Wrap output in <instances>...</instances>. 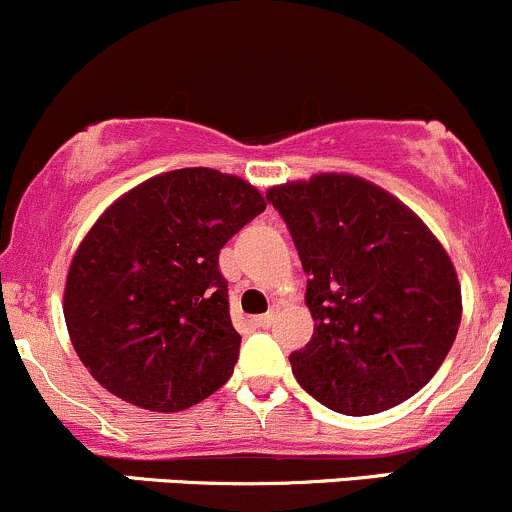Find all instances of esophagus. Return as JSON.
Segmentation results:
<instances>
[{
    "label": "esophagus",
    "mask_w": 512,
    "mask_h": 512,
    "mask_svg": "<svg viewBox=\"0 0 512 512\" xmlns=\"http://www.w3.org/2000/svg\"><path fill=\"white\" fill-rule=\"evenodd\" d=\"M272 322H275V314H272V312L260 314V317H255V324H257V327H260V329L272 327Z\"/></svg>",
    "instance_id": "esophagus-1"
}]
</instances>
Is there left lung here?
I'll list each match as a JSON object with an SVG mask.
<instances>
[{
    "label": "left lung",
    "instance_id": "left-lung-1",
    "mask_svg": "<svg viewBox=\"0 0 512 512\" xmlns=\"http://www.w3.org/2000/svg\"><path fill=\"white\" fill-rule=\"evenodd\" d=\"M307 280L314 334L289 354L327 409L369 416L431 381L461 327L451 257L401 200L364 178L319 173L267 190Z\"/></svg>",
    "mask_w": 512,
    "mask_h": 512
}]
</instances>
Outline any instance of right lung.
<instances>
[{
	"instance_id": "1",
	"label": "right lung",
	"mask_w": 512,
	"mask_h": 512,
	"mask_svg": "<svg viewBox=\"0 0 512 512\" xmlns=\"http://www.w3.org/2000/svg\"><path fill=\"white\" fill-rule=\"evenodd\" d=\"M265 210L237 175L160 173L118 198L76 250L64 289L71 344L91 376L148 411L208 399L235 369L220 250Z\"/></svg>"
}]
</instances>
